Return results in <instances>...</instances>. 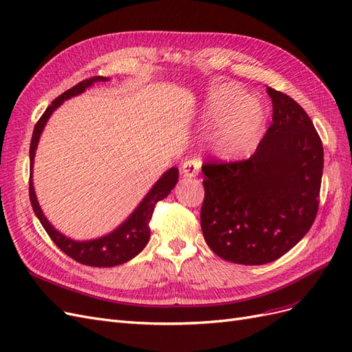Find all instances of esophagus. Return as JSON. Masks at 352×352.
<instances>
[{"mask_svg":"<svg viewBox=\"0 0 352 352\" xmlns=\"http://www.w3.org/2000/svg\"><path fill=\"white\" fill-rule=\"evenodd\" d=\"M200 171V161L199 160H188L181 165V174L184 177H196Z\"/></svg>","mask_w":352,"mask_h":352,"instance_id":"obj_1","label":"esophagus"}]
</instances>
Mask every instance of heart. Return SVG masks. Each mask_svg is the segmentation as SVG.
Listing matches in <instances>:
<instances>
[{
    "label": "heart",
    "instance_id": "obj_1",
    "mask_svg": "<svg viewBox=\"0 0 352 352\" xmlns=\"http://www.w3.org/2000/svg\"><path fill=\"white\" fill-rule=\"evenodd\" d=\"M201 122L214 126L210 147L226 157L248 156L262 140L266 130V112L256 98L235 83L213 86L205 99Z\"/></svg>",
    "mask_w": 352,
    "mask_h": 352
}]
</instances>
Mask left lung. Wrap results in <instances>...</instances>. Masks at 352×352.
I'll list each match as a JSON object with an SVG mask.
<instances>
[{
    "mask_svg": "<svg viewBox=\"0 0 352 352\" xmlns=\"http://www.w3.org/2000/svg\"><path fill=\"white\" fill-rule=\"evenodd\" d=\"M274 117L247 161L208 162L200 210L210 250L238 265H266L309 232L319 209L323 146L296 100L267 87Z\"/></svg>",
    "mask_w": 352,
    "mask_h": 352,
    "instance_id": "1",
    "label": "left lung"
}]
</instances>
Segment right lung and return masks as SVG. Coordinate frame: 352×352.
<instances>
[{"mask_svg": "<svg viewBox=\"0 0 352 352\" xmlns=\"http://www.w3.org/2000/svg\"><path fill=\"white\" fill-rule=\"evenodd\" d=\"M108 80H109L108 77H102V76L86 78V80L77 83L76 86L67 90V92L60 95L55 100H52V104L47 108V111L43 112L42 117L36 122L35 130H33V134H32L30 151H29V156H30L29 196H30L33 212H35L45 231L48 232L51 240L55 243L56 247L60 248V250H63L67 256H70L78 263L86 265V266H95V267H111V266L122 265L138 256L143 250L151 238L149 222L152 219L155 205L160 200L165 199L178 183V169L175 166L169 168L168 171L164 173L162 177L153 184L149 192H147L144 199L140 201V205L133 210L130 217L124 221L118 228H116L114 231H111L104 236L95 238V240L76 241L73 238L65 236L60 231H56L51 225V222L45 218V214L39 206V201L36 199L35 188H33V179H32L33 161H35L36 147L41 139V134L45 129V124H47V121L52 116V112L58 108L64 100L83 94L87 87H90L96 82H108Z\"/></svg>", "mask_w": 352, "mask_h": 352, "instance_id": "add662e5", "label": "right lung"}]
</instances>
